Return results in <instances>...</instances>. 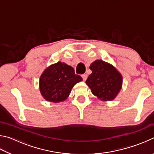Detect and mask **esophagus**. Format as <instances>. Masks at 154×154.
Returning <instances> with one entry per match:
<instances>
[{
	"label": "esophagus",
	"mask_w": 154,
	"mask_h": 154,
	"mask_svg": "<svg viewBox=\"0 0 154 154\" xmlns=\"http://www.w3.org/2000/svg\"><path fill=\"white\" fill-rule=\"evenodd\" d=\"M82 77L83 78V81H85V80L87 79V78H88V75L86 74H83V75H82Z\"/></svg>",
	"instance_id": "obj_1"
}]
</instances>
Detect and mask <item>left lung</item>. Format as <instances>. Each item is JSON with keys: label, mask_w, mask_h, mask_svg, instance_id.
<instances>
[{"label": "left lung", "mask_w": 154, "mask_h": 154, "mask_svg": "<svg viewBox=\"0 0 154 154\" xmlns=\"http://www.w3.org/2000/svg\"><path fill=\"white\" fill-rule=\"evenodd\" d=\"M92 74L86 80V84L92 94L103 100H112L122 88V77L112 66L103 60H96L91 64Z\"/></svg>", "instance_id": "obj_1"}]
</instances>
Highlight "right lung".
Instances as JSON below:
<instances>
[{"label":"right lung","instance_id":"add662e5","mask_svg":"<svg viewBox=\"0 0 154 154\" xmlns=\"http://www.w3.org/2000/svg\"><path fill=\"white\" fill-rule=\"evenodd\" d=\"M82 80L81 76L75 73L72 66L58 62L47 68L41 75L40 91L48 101L62 102L68 98L74 85Z\"/></svg>","mask_w":154,"mask_h":154}]
</instances>
